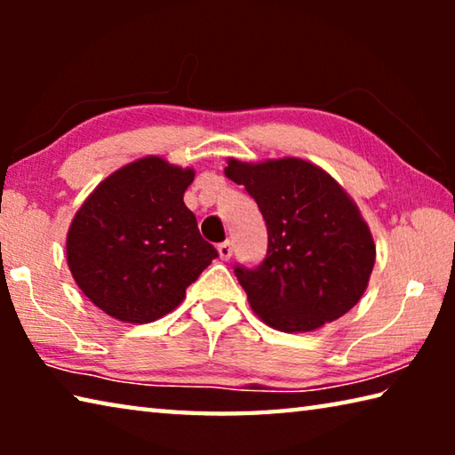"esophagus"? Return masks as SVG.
I'll return each mask as SVG.
<instances>
[{
    "instance_id": "1",
    "label": "esophagus",
    "mask_w": 455,
    "mask_h": 455,
    "mask_svg": "<svg viewBox=\"0 0 455 455\" xmlns=\"http://www.w3.org/2000/svg\"><path fill=\"white\" fill-rule=\"evenodd\" d=\"M219 257L222 260H228L230 257H233V243H220L219 244Z\"/></svg>"
}]
</instances>
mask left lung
<instances>
[{
	"mask_svg": "<svg viewBox=\"0 0 455 455\" xmlns=\"http://www.w3.org/2000/svg\"><path fill=\"white\" fill-rule=\"evenodd\" d=\"M225 174L257 200L268 251L260 267H236L251 309L283 333H309L363 297L375 265L365 219L333 176L309 160H227Z\"/></svg>",
	"mask_w": 455,
	"mask_h": 455,
	"instance_id": "8db88e82",
	"label": "left lung"
}]
</instances>
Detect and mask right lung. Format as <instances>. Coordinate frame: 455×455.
Instances as JSON below:
<instances>
[{"label": "right lung", "mask_w": 455, "mask_h": 455, "mask_svg": "<svg viewBox=\"0 0 455 455\" xmlns=\"http://www.w3.org/2000/svg\"><path fill=\"white\" fill-rule=\"evenodd\" d=\"M195 168L132 160L98 184L74 214L66 259L76 284L122 323H152L187 297L219 252L184 204Z\"/></svg>", "instance_id": "right-lung-1"}]
</instances>
